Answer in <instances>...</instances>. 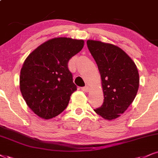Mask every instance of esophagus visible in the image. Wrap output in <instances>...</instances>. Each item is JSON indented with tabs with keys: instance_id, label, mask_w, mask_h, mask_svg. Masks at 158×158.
I'll return each instance as SVG.
<instances>
[{
	"instance_id": "1",
	"label": "esophagus",
	"mask_w": 158,
	"mask_h": 158,
	"mask_svg": "<svg viewBox=\"0 0 158 158\" xmlns=\"http://www.w3.org/2000/svg\"><path fill=\"white\" fill-rule=\"evenodd\" d=\"M81 89H82V91H85V92H88L89 90V87L87 86V85H86V86L82 87V88H81Z\"/></svg>"
}]
</instances>
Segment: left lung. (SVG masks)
Returning <instances> with one entry per match:
<instances>
[{
  "instance_id": "left-lung-1",
  "label": "left lung",
  "mask_w": 158,
  "mask_h": 158,
  "mask_svg": "<svg viewBox=\"0 0 158 158\" xmlns=\"http://www.w3.org/2000/svg\"><path fill=\"white\" fill-rule=\"evenodd\" d=\"M87 46L100 71L104 94L102 106L94 111L108 120L116 118L128 108L139 86V74L130 56L117 46L88 40Z\"/></svg>"
}]
</instances>
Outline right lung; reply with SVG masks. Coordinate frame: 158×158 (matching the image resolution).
Masks as SVG:
<instances>
[{"mask_svg":"<svg viewBox=\"0 0 158 158\" xmlns=\"http://www.w3.org/2000/svg\"><path fill=\"white\" fill-rule=\"evenodd\" d=\"M84 41L60 37L39 46L28 56L19 76L25 102L34 114L49 119L65 110L77 90L68 62L81 51Z\"/></svg>","mask_w":158,"mask_h":158,"instance_id":"add662e5","label":"right lung"}]
</instances>
